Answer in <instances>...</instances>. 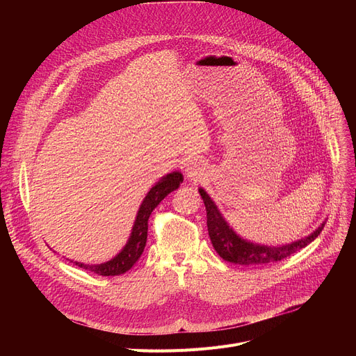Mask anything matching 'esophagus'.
I'll return each instance as SVG.
<instances>
[{"label": "esophagus", "mask_w": 356, "mask_h": 356, "mask_svg": "<svg viewBox=\"0 0 356 356\" xmlns=\"http://www.w3.org/2000/svg\"><path fill=\"white\" fill-rule=\"evenodd\" d=\"M207 170H204V165L200 160L197 159H192L189 160L188 163H186L184 165V175L186 177H188L191 181H200L204 176H207V173H204Z\"/></svg>", "instance_id": "1"}]
</instances>
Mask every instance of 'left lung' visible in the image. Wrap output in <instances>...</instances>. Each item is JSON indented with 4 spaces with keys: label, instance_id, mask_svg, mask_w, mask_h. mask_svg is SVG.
Here are the masks:
<instances>
[{
    "label": "left lung",
    "instance_id": "8db88e82",
    "mask_svg": "<svg viewBox=\"0 0 356 356\" xmlns=\"http://www.w3.org/2000/svg\"><path fill=\"white\" fill-rule=\"evenodd\" d=\"M199 193L203 199L204 208H207V218H208V232L212 241V245L215 251L219 254L220 258H223L228 263L239 264V266H267L282 261L291 254L297 252L298 250L305 248L309 245L312 241L321 235L325 222L322 225L313 231L310 235L294 241L291 244L286 245H261L254 244V242L241 238L225 220L219 212L215 202L211 199V196L204 192L202 188L199 189Z\"/></svg>",
    "mask_w": 356,
    "mask_h": 356
}]
</instances>
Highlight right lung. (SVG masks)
Segmentation results:
<instances>
[{"label":"right lung","mask_w":356,"mask_h":356,"mask_svg":"<svg viewBox=\"0 0 356 356\" xmlns=\"http://www.w3.org/2000/svg\"><path fill=\"white\" fill-rule=\"evenodd\" d=\"M181 181H183V175L180 172H173V173H168L167 176H163L153 186V188L149 189V192L144 197L141 207L138 209L129 239L120 254H117L114 258L102 264H82V263H78V261H74V264L90 273H95L98 275H120L127 273L137 263L144 251L145 242H147L149 215H152L154 208L168 193H172L179 188Z\"/></svg>","instance_id":"1"}]
</instances>
